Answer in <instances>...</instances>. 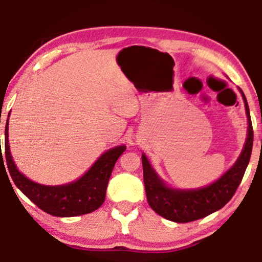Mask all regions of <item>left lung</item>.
Segmentation results:
<instances>
[{
    "instance_id": "8db88e82",
    "label": "left lung",
    "mask_w": 262,
    "mask_h": 262,
    "mask_svg": "<svg viewBox=\"0 0 262 262\" xmlns=\"http://www.w3.org/2000/svg\"><path fill=\"white\" fill-rule=\"evenodd\" d=\"M241 93L248 117V137L236 163L215 183L194 190H175L168 187L151 167L146 156H141L147 202L161 216L174 223H190L221 209L233 197L249 163L254 139L249 106L244 93L242 91Z\"/></svg>"
}]
</instances>
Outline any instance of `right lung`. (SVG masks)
I'll list each match as a JSON object with an SVG mask.
<instances>
[{
  "label": "right lung",
  "instance_id": "1",
  "mask_svg": "<svg viewBox=\"0 0 262 262\" xmlns=\"http://www.w3.org/2000/svg\"><path fill=\"white\" fill-rule=\"evenodd\" d=\"M5 147L6 162H7L9 174L16 187L30 201L34 202L39 209L60 217L78 216V215L92 213L104 203L112 169L118 157L125 151L124 145L110 148L104 152L99 157V160L92 165L91 169L78 180L70 184L59 185V186H47V185L34 183L16 168L12 158L11 150H9L8 121L6 123Z\"/></svg>",
  "mask_w": 262,
  "mask_h": 262
}]
</instances>
